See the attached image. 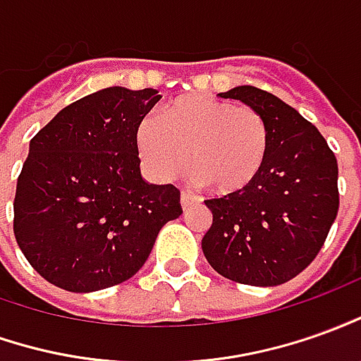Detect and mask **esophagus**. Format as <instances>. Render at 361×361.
<instances>
[{
    "mask_svg": "<svg viewBox=\"0 0 361 361\" xmlns=\"http://www.w3.org/2000/svg\"><path fill=\"white\" fill-rule=\"evenodd\" d=\"M190 202H192V196H190V192L183 190V192H180V204H183V208H186Z\"/></svg>",
    "mask_w": 361,
    "mask_h": 361,
    "instance_id": "1",
    "label": "esophagus"
}]
</instances>
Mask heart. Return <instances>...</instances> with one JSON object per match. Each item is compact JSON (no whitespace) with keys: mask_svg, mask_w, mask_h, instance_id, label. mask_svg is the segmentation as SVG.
<instances>
[{"mask_svg":"<svg viewBox=\"0 0 361 361\" xmlns=\"http://www.w3.org/2000/svg\"><path fill=\"white\" fill-rule=\"evenodd\" d=\"M161 123L143 119L135 143L157 180H171L186 166L214 195H240L257 178L269 153V128L257 109L235 102L185 96L161 109Z\"/></svg>","mask_w":361,"mask_h":361,"instance_id":"heart-1","label":"heart"}]
</instances>
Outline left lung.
<instances>
[{"instance_id":"obj_1","label":"left lung","mask_w":361,"mask_h":361,"mask_svg":"<svg viewBox=\"0 0 361 361\" xmlns=\"http://www.w3.org/2000/svg\"><path fill=\"white\" fill-rule=\"evenodd\" d=\"M220 96L259 111L269 153L243 192L204 200L212 226L202 252L226 279L275 287L307 269L326 242L340 206L336 155L310 121L269 92L238 86Z\"/></svg>"}]
</instances>
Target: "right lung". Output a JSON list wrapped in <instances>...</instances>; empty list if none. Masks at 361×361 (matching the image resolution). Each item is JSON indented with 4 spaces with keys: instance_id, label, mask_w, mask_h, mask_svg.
<instances>
[{
    "instance_id": "right-lung-1",
    "label": "right lung",
    "mask_w": 361,
    "mask_h": 361,
    "mask_svg": "<svg viewBox=\"0 0 361 361\" xmlns=\"http://www.w3.org/2000/svg\"><path fill=\"white\" fill-rule=\"evenodd\" d=\"M153 88L111 86L61 109L29 145L13 200V233L43 279L72 293L133 277L159 230L183 214L180 190L141 178L139 123Z\"/></svg>"
}]
</instances>
